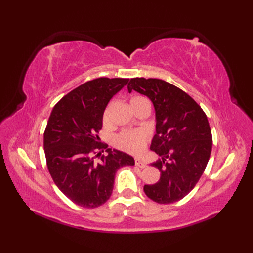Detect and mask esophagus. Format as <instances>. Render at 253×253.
Listing matches in <instances>:
<instances>
[{
  "label": "esophagus",
  "instance_id": "34e87169",
  "mask_svg": "<svg viewBox=\"0 0 253 253\" xmlns=\"http://www.w3.org/2000/svg\"><path fill=\"white\" fill-rule=\"evenodd\" d=\"M135 165H136L137 167H139V168H145V166H147V165H145V164L142 162V160H140L139 158H136V159H135Z\"/></svg>",
  "mask_w": 253,
  "mask_h": 253
}]
</instances>
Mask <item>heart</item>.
I'll return each mask as SVG.
<instances>
[{
  "label": "heart",
  "mask_w": 253,
  "mask_h": 253,
  "mask_svg": "<svg viewBox=\"0 0 253 253\" xmlns=\"http://www.w3.org/2000/svg\"><path fill=\"white\" fill-rule=\"evenodd\" d=\"M149 102L147 99L141 96H134L129 100L132 109L134 110L137 105L140 103ZM111 108L112 104H110L108 108L105 109L102 117L103 126H109L111 125ZM148 141V134L141 129H127V131L121 132L118 134L115 138V144L120 150L126 151L131 154H139L144 148Z\"/></svg>",
  "instance_id": "1"
}]
</instances>
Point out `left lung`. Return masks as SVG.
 I'll return each mask as SVG.
<instances>
[{"label":"left lung","instance_id":"obj_1","mask_svg":"<svg viewBox=\"0 0 253 253\" xmlns=\"http://www.w3.org/2000/svg\"><path fill=\"white\" fill-rule=\"evenodd\" d=\"M127 89L147 96L156 114L151 150L162 157L152 164L160 171V178L154 185H144V193L158 204L178 202L195 187L209 162L208 118L192 97L164 80L133 78Z\"/></svg>","mask_w":253,"mask_h":253}]
</instances>
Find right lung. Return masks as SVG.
Listing matches in <instances>:
<instances>
[{"instance_id":"obj_1","label":"right lung","mask_w":253,"mask_h":253,"mask_svg":"<svg viewBox=\"0 0 253 253\" xmlns=\"http://www.w3.org/2000/svg\"><path fill=\"white\" fill-rule=\"evenodd\" d=\"M125 78H97L81 84L53 108L44 132V152L51 177L67 198L83 208H96L109 200L115 175L134 166L132 156L107 149L98 133L106 105L126 85Z\"/></svg>"}]
</instances>
